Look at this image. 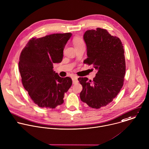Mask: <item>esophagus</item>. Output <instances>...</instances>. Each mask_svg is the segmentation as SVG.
Returning a JSON list of instances; mask_svg holds the SVG:
<instances>
[{"label": "esophagus", "instance_id": "obj_1", "mask_svg": "<svg viewBox=\"0 0 149 149\" xmlns=\"http://www.w3.org/2000/svg\"><path fill=\"white\" fill-rule=\"evenodd\" d=\"M72 83H73V84H77V83L78 82V80L77 77H74L72 78Z\"/></svg>", "mask_w": 149, "mask_h": 149}]
</instances>
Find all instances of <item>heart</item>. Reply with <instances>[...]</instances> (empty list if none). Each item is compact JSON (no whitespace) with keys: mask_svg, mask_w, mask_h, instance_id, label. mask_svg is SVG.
<instances>
[{"mask_svg":"<svg viewBox=\"0 0 149 149\" xmlns=\"http://www.w3.org/2000/svg\"><path fill=\"white\" fill-rule=\"evenodd\" d=\"M73 43H74V46L75 47L78 45H79L84 43L83 40L81 38H78V37H76V38H74V39H73Z\"/></svg>","mask_w":149,"mask_h":149,"instance_id":"obj_1","label":"heart"}]
</instances>
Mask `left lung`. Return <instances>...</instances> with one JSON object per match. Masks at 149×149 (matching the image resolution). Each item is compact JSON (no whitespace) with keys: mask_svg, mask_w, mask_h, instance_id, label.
Returning a JSON list of instances; mask_svg holds the SVG:
<instances>
[{"mask_svg":"<svg viewBox=\"0 0 149 149\" xmlns=\"http://www.w3.org/2000/svg\"><path fill=\"white\" fill-rule=\"evenodd\" d=\"M88 58L84 63L97 70L93 81L78 79L82 86L81 100L93 109L106 106L117 96L124 81L126 71L124 49L119 38L100 28L88 30L84 35Z\"/></svg>","mask_w":149,"mask_h":149,"instance_id":"1","label":"left lung"}]
</instances>
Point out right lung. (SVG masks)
<instances>
[{
	"instance_id": "right-lung-1",
	"label": "right lung",
	"mask_w": 149,
	"mask_h": 149,
	"mask_svg": "<svg viewBox=\"0 0 149 149\" xmlns=\"http://www.w3.org/2000/svg\"><path fill=\"white\" fill-rule=\"evenodd\" d=\"M71 33L32 38L22 49L18 63L22 84L32 101L44 109H55L64 102V93L72 85L70 77L61 78L53 71L61 63Z\"/></svg>"
}]
</instances>
